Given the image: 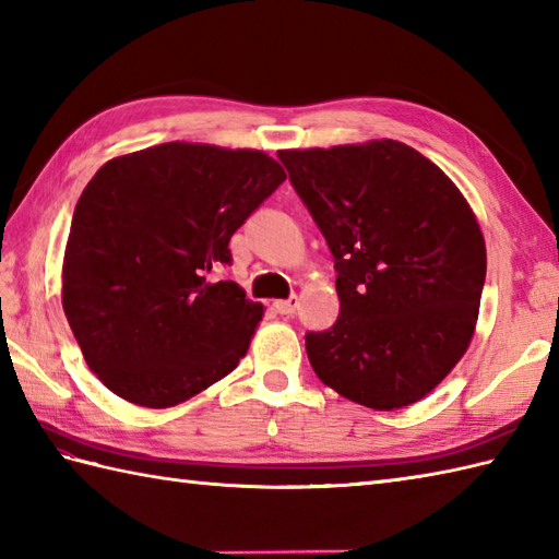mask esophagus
<instances>
[{"label":"esophagus","mask_w":559,"mask_h":559,"mask_svg":"<svg viewBox=\"0 0 559 559\" xmlns=\"http://www.w3.org/2000/svg\"><path fill=\"white\" fill-rule=\"evenodd\" d=\"M272 308H275L280 316H292L296 308H299V299H296V296H292V299H280L272 304Z\"/></svg>","instance_id":"1"}]
</instances>
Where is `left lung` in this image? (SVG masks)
<instances>
[{
  "instance_id": "8db88e82",
  "label": "left lung",
  "mask_w": 559,
  "mask_h": 559,
  "mask_svg": "<svg viewBox=\"0 0 559 559\" xmlns=\"http://www.w3.org/2000/svg\"><path fill=\"white\" fill-rule=\"evenodd\" d=\"M277 157L337 270L340 318L306 334L316 376L376 412L424 400L476 330L486 241L474 210L438 165L392 139Z\"/></svg>"
}]
</instances>
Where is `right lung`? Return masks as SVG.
Instances as JSON below:
<instances>
[{
  "label": "right lung",
  "mask_w": 559,
  "mask_h": 559,
  "mask_svg": "<svg viewBox=\"0 0 559 559\" xmlns=\"http://www.w3.org/2000/svg\"><path fill=\"white\" fill-rule=\"evenodd\" d=\"M284 179L263 151L181 141L95 171L73 210L61 306L107 390L167 408L239 366L263 306L207 272L229 263L231 234Z\"/></svg>",
  "instance_id": "add662e5"
}]
</instances>
